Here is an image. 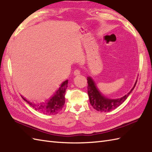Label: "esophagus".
Wrapping results in <instances>:
<instances>
[{"mask_svg": "<svg viewBox=\"0 0 152 152\" xmlns=\"http://www.w3.org/2000/svg\"><path fill=\"white\" fill-rule=\"evenodd\" d=\"M80 71L78 69H75V71L73 72V75H80Z\"/></svg>", "mask_w": 152, "mask_h": 152, "instance_id": "esophagus-1", "label": "esophagus"}]
</instances>
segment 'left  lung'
<instances>
[{
    "label": "left lung",
    "mask_w": 152,
    "mask_h": 152,
    "mask_svg": "<svg viewBox=\"0 0 152 152\" xmlns=\"http://www.w3.org/2000/svg\"><path fill=\"white\" fill-rule=\"evenodd\" d=\"M88 80V94L89 98H90V102L91 105L94 107V108L96 110L101 112H108L112 111L114 109L117 108L118 106L123 104L126 99L129 96V95L132 93L134 90L137 81L135 82L134 87L132 88L130 91L126 95L123 96V97L116 99H108L104 95L101 94V92L99 91L96 84L94 80L90 77L87 78Z\"/></svg>",
    "instance_id": "obj_1"
}]
</instances>
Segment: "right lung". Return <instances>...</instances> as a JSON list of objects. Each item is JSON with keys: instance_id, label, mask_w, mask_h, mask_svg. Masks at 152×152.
<instances>
[{"instance_id": "right-lung-1", "label": "right lung", "mask_w": 152, "mask_h": 152, "mask_svg": "<svg viewBox=\"0 0 152 152\" xmlns=\"http://www.w3.org/2000/svg\"><path fill=\"white\" fill-rule=\"evenodd\" d=\"M68 80H66L58 85L51 96L38 102H31L21 96L33 109L46 115L58 113L63 108L65 103V92L68 87Z\"/></svg>"}]
</instances>
